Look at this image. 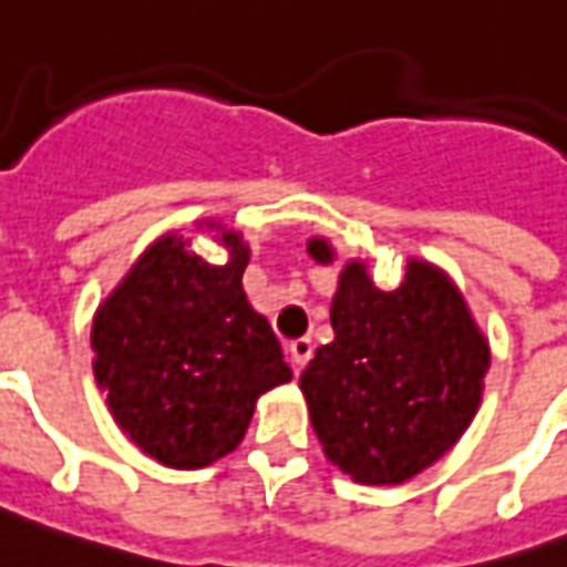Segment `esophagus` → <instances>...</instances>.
Wrapping results in <instances>:
<instances>
[{
	"label": "esophagus",
	"instance_id": "obj_1",
	"mask_svg": "<svg viewBox=\"0 0 567 567\" xmlns=\"http://www.w3.org/2000/svg\"><path fill=\"white\" fill-rule=\"evenodd\" d=\"M287 353H289V362H292V371L298 373V371H301V368H303V364L310 362V357H312V341H310V339H295V341H289Z\"/></svg>",
	"mask_w": 567,
	"mask_h": 567
}]
</instances>
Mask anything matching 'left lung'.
<instances>
[{
	"mask_svg": "<svg viewBox=\"0 0 567 567\" xmlns=\"http://www.w3.org/2000/svg\"><path fill=\"white\" fill-rule=\"evenodd\" d=\"M310 255L330 264L324 240ZM336 339L301 373L324 455L359 484L414 478L455 446L481 402L489 348L455 284L411 260L382 292L362 264H348L330 310Z\"/></svg>",
	"mask_w": 567,
	"mask_h": 567,
	"instance_id": "1",
	"label": "left lung"
}]
</instances>
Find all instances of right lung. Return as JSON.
<instances>
[{
    "label": "right lung",
    "instance_id": "add662e5",
    "mask_svg": "<svg viewBox=\"0 0 567 567\" xmlns=\"http://www.w3.org/2000/svg\"><path fill=\"white\" fill-rule=\"evenodd\" d=\"M226 266L162 237L133 266L92 327L97 385L130 441L165 466L228 455L257 396L289 382L280 341L243 292L249 249L223 234Z\"/></svg>",
    "mask_w": 567,
    "mask_h": 567
}]
</instances>
